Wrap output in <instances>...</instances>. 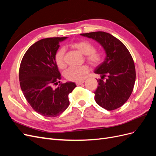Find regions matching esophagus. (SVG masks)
Segmentation results:
<instances>
[{"label": "esophagus", "instance_id": "esophagus-1", "mask_svg": "<svg viewBox=\"0 0 156 156\" xmlns=\"http://www.w3.org/2000/svg\"><path fill=\"white\" fill-rule=\"evenodd\" d=\"M84 81H78V82H76V83H75V84H76L77 86H79V85H80V84H81L84 83Z\"/></svg>", "mask_w": 156, "mask_h": 156}]
</instances>
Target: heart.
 <instances>
[{"label":"heart","instance_id":"1","mask_svg":"<svg viewBox=\"0 0 156 156\" xmlns=\"http://www.w3.org/2000/svg\"><path fill=\"white\" fill-rule=\"evenodd\" d=\"M73 48L77 49L81 53L86 55V60L93 66H98L103 61V55L100 51H96L95 46L91 42L87 40H81L72 44ZM65 48H58L55 53L54 60L58 68L62 69L65 66L64 55ZM89 68L87 65L80 66H71L64 73V76L70 81H80L88 73Z\"/></svg>","mask_w":156,"mask_h":156}]
</instances>
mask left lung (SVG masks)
I'll use <instances>...</instances> for the list:
<instances>
[{"label": "left lung", "instance_id": "8db88e82", "mask_svg": "<svg viewBox=\"0 0 156 156\" xmlns=\"http://www.w3.org/2000/svg\"><path fill=\"white\" fill-rule=\"evenodd\" d=\"M81 35L97 41L107 54L94 72L101 78L97 80L95 101L107 111L116 109L124 104L133 92L136 77L133 58L124 44L109 33L98 31Z\"/></svg>", "mask_w": 156, "mask_h": 156}]
</instances>
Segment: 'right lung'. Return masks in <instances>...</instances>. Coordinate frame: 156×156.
Segmentation results:
<instances>
[{"mask_svg":"<svg viewBox=\"0 0 156 156\" xmlns=\"http://www.w3.org/2000/svg\"><path fill=\"white\" fill-rule=\"evenodd\" d=\"M67 37H48L32 45L23 56L20 68V86L27 101L36 112L56 117L69 105V94L76 87L72 82L60 83V73L55 62L60 42ZM59 84L53 89V85Z\"/></svg>","mask_w":156,"mask_h":156,"instance_id":"add662e5","label":"right lung"}]
</instances>
